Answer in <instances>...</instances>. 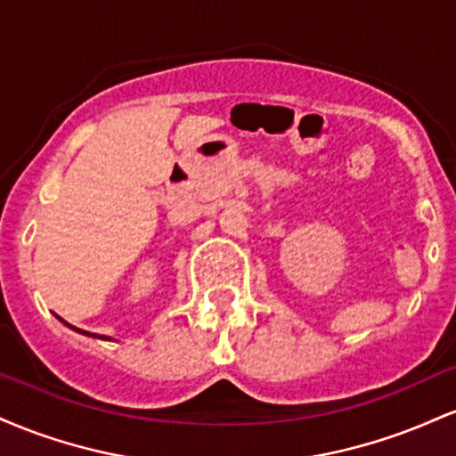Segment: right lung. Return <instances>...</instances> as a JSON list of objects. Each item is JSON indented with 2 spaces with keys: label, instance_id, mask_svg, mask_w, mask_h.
Returning <instances> with one entry per match:
<instances>
[{
  "label": "right lung",
  "instance_id": "right-lung-1",
  "mask_svg": "<svg viewBox=\"0 0 456 456\" xmlns=\"http://www.w3.org/2000/svg\"><path fill=\"white\" fill-rule=\"evenodd\" d=\"M60 322H64V319H60ZM64 326H68V328H70V330H75V332H78V334H87V337H94V338H102V341H113L111 337H98V334L83 332V330H78V328H75V326H70V323H66V322H64Z\"/></svg>",
  "mask_w": 456,
  "mask_h": 456
}]
</instances>
